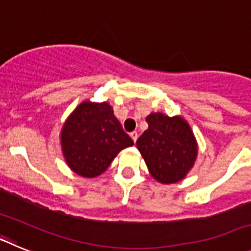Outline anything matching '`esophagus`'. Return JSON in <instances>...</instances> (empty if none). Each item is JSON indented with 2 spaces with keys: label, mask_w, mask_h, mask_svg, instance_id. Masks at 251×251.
<instances>
[{
  "label": "esophagus",
  "mask_w": 251,
  "mask_h": 251,
  "mask_svg": "<svg viewBox=\"0 0 251 251\" xmlns=\"http://www.w3.org/2000/svg\"><path fill=\"white\" fill-rule=\"evenodd\" d=\"M129 136L132 137L133 142H137V139H138V133H137V132H130Z\"/></svg>",
  "instance_id": "obj_1"
}]
</instances>
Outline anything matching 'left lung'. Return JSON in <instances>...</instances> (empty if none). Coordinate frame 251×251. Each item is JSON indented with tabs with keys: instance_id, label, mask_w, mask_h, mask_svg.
<instances>
[{
	"instance_id": "left-lung-1",
	"label": "left lung",
	"mask_w": 251,
	"mask_h": 251,
	"mask_svg": "<svg viewBox=\"0 0 251 251\" xmlns=\"http://www.w3.org/2000/svg\"><path fill=\"white\" fill-rule=\"evenodd\" d=\"M148 129L137 141L153 178L162 183L181 181L194 166L197 145L188 124L179 117L152 113Z\"/></svg>"
}]
</instances>
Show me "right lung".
Listing matches in <instances>:
<instances>
[{
  "label": "right lung",
  "mask_w": 251,
  "mask_h": 251,
  "mask_svg": "<svg viewBox=\"0 0 251 251\" xmlns=\"http://www.w3.org/2000/svg\"><path fill=\"white\" fill-rule=\"evenodd\" d=\"M132 145V138L108 103H81L61 132V147L69 167L83 177L103 174L119 151Z\"/></svg>",
  "instance_id": "1"
}]
</instances>
